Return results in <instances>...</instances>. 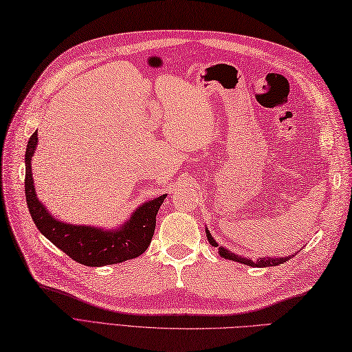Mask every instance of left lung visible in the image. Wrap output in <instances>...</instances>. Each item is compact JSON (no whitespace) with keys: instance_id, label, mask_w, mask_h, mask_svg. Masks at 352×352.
I'll return each mask as SVG.
<instances>
[{"instance_id":"1","label":"left lung","mask_w":352,"mask_h":352,"mask_svg":"<svg viewBox=\"0 0 352 352\" xmlns=\"http://www.w3.org/2000/svg\"><path fill=\"white\" fill-rule=\"evenodd\" d=\"M206 234H208V239L212 246H218L215 239L212 237V234L209 233L208 230H206ZM219 255L224 256V258L227 260H233V261H239V263H243V264H248V265H252V267H270V265H278V264H282L288 261L289 258H293L294 255H289V256H285V258H260L256 261H252L250 258H243V256H239V255H234L231 254L228 250H224V248H219Z\"/></svg>"}]
</instances>
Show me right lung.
Here are the masks:
<instances>
[{"label":"right lung","instance_id":"1","mask_svg":"<svg viewBox=\"0 0 352 352\" xmlns=\"http://www.w3.org/2000/svg\"><path fill=\"white\" fill-rule=\"evenodd\" d=\"M36 146L37 131L30 137L25 152V197L32 221L50 242L72 260L89 267L122 263L135 258L148 250L155 231L157 213L166 195L140 206L131 215V219L119 230L102 231L85 226L64 224L50 215L36 195L31 176V158Z\"/></svg>","mask_w":352,"mask_h":352}]
</instances>
